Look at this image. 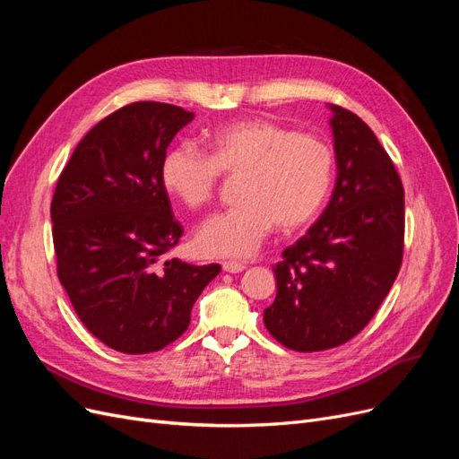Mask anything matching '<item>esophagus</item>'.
Here are the masks:
<instances>
[{
    "label": "esophagus",
    "mask_w": 459,
    "mask_h": 459,
    "mask_svg": "<svg viewBox=\"0 0 459 459\" xmlns=\"http://www.w3.org/2000/svg\"><path fill=\"white\" fill-rule=\"evenodd\" d=\"M221 268H224V272H230V273H239V272L247 270V264H241V262H221Z\"/></svg>",
    "instance_id": "1"
}]
</instances>
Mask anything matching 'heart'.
Returning a JSON list of instances; mask_svg holds the SVG:
<instances>
[{
    "label": "heart",
    "instance_id": "1",
    "mask_svg": "<svg viewBox=\"0 0 459 459\" xmlns=\"http://www.w3.org/2000/svg\"><path fill=\"white\" fill-rule=\"evenodd\" d=\"M208 147L211 155L179 143L160 164L164 187L191 208L214 199L220 174H243V204L211 216L197 230L195 245L206 256H251L275 224L281 230L307 226L329 195L335 155L314 134L245 118L220 126L208 137Z\"/></svg>",
    "mask_w": 459,
    "mask_h": 459
}]
</instances>
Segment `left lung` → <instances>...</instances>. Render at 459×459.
I'll return each mask as SVG.
<instances>
[{
	"instance_id": "1",
	"label": "left lung",
	"mask_w": 459,
	"mask_h": 459,
	"mask_svg": "<svg viewBox=\"0 0 459 459\" xmlns=\"http://www.w3.org/2000/svg\"><path fill=\"white\" fill-rule=\"evenodd\" d=\"M335 189L307 235L275 264L277 295L264 310L272 337L297 352L344 344L391 290L404 251V187L368 124L329 105Z\"/></svg>"
}]
</instances>
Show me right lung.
<instances>
[{
	"mask_svg": "<svg viewBox=\"0 0 459 459\" xmlns=\"http://www.w3.org/2000/svg\"><path fill=\"white\" fill-rule=\"evenodd\" d=\"M193 118L169 103L122 107L84 135L55 187L59 281L91 335L124 354L155 352L176 341L220 273L218 264H160L184 233L160 164Z\"/></svg>",
	"mask_w": 459,
	"mask_h": 459,
	"instance_id": "add662e5",
	"label": "right lung"
}]
</instances>
